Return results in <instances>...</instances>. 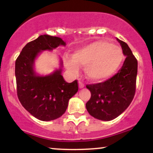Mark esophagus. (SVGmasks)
I'll return each instance as SVG.
<instances>
[{"instance_id":"obj_1","label":"esophagus","mask_w":153,"mask_h":153,"mask_svg":"<svg viewBox=\"0 0 153 153\" xmlns=\"http://www.w3.org/2000/svg\"><path fill=\"white\" fill-rule=\"evenodd\" d=\"M78 84H79V88H84V86H85V85H84V83L82 81H79Z\"/></svg>"}]
</instances>
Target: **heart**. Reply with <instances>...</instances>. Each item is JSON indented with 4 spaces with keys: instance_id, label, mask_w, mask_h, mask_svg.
Wrapping results in <instances>:
<instances>
[{
    "instance_id": "1",
    "label": "heart",
    "mask_w": 153,
    "mask_h": 153,
    "mask_svg": "<svg viewBox=\"0 0 153 153\" xmlns=\"http://www.w3.org/2000/svg\"><path fill=\"white\" fill-rule=\"evenodd\" d=\"M123 59L124 54L119 47L100 41L77 50L73 54V59H67L66 66L74 75L78 73V65L85 67L88 78L99 81L114 74Z\"/></svg>"
}]
</instances>
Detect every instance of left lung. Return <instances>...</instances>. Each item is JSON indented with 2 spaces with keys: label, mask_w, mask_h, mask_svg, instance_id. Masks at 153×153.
Returning a JSON list of instances; mask_svg holds the SVG:
<instances>
[{
  "label": "left lung",
  "mask_w": 153,
  "mask_h": 153,
  "mask_svg": "<svg viewBox=\"0 0 153 153\" xmlns=\"http://www.w3.org/2000/svg\"><path fill=\"white\" fill-rule=\"evenodd\" d=\"M126 56L118 73L101 82L88 84L91 99L85 104L94 118L110 121L123 113L132 101L136 91L137 60L127 43L117 39Z\"/></svg>",
  "instance_id": "obj_1"
}]
</instances>
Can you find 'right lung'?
Segmentation results:
<instances>
[{"mask_svg": "<svg viewBox=\"0 0 153 153\" xmlns=\"http://www.w3.org/2000/svg\"><path fill=\"white\" fill-rule=\"evenodd\" d=\"M59 45H65L61 38L41 35L26 44L16 60L19 101L31 115L42 121L60 117L65 112L70 99L78 91V80L67 82L61 69L47 76L36 75L34 71V59L41 51L52 50Z\"/></svg>", "mask_w": 153, "mask_h": 153, "instance_id": "add662e5", "label": "right lung"}]
</instances>
